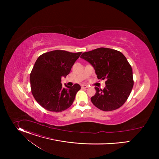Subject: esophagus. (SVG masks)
I'll return each mask as SVG.
<instances>
[{"instance_id": "obj_1", "label": "esophagus", "mask_w": 159, "mask_h": 159, "mask_svg": "<svg viewBox=\"0 0 159 159\" xmlns=\"http://www.w3.org/2000/svg\"><path fill=\"white\" fill-rule=\"evenodd\" d=\"M81 87H82V89H87V88H88V86L86 85H81Z\"/></svg>"}]
</instances>
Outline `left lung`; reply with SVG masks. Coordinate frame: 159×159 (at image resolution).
I'll return each instance as SVG.
<instances>
[{"mask_svg": "<svg viewBox=\"0 0 159 159\" xmlns=\"http://www.w3.org/2000/svg\"><path fill=\"white\" fill-rule=\"evenodd\" d=\"M80 58L93 66L98 79H106L103 89L95 87L96 94L90 98L93 104L104 111L122 106L134 84L131 66L124 55L116 50L99 48L83 53Z\"/></svg>", "mask_w": 159, "mask_h": 159, "instance_id": "left-lung-1", "label": "left lung"}]
</instances>
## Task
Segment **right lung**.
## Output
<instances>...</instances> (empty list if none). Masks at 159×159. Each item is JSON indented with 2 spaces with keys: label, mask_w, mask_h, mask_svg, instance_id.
I'll return each mask as SVG.
<instances>
[{
  "label": "right lung",
  "mask_w": 159,
  "mask_h": 159,
  "mask_svg": "<svg viewBox=\"0 0 159 159\" xmlns=\"http://www.w3.org/2000/svg\"><path fill=\"white\" fill-rule=\"evenodd\" d=\"M81 53L53 50L38 58L30 74V84L34 99L44 109L61 112L71 106L80 86L65 84L63 87L61 79L69 74Z\"/></svg>",
  "instance_id": "obj_1"
}]
</instances>
